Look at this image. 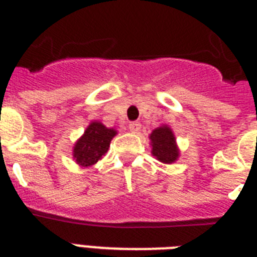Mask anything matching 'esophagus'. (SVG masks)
Here are the masks:
<instances>
[{
    "instance_id": "1",
    "label": "esophagus",
    "mask_w": 257,
    "mask_h": 257,
    "mask_svg": "<svg viewBox=\"0 0 257 257\" xmlns=\"http://www.w3.org/2000/svg\"><path fill=\"white\" fill-rule=\"evenodd\" d=\"M140 126H142V124H140L139 122H131V123L128 124V130H130V133L136 134L140 130Z\"/></svg>"
}]
</instances>
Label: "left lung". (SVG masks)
I'll return each mask as SVG.
<instances>
[{
  "mask_svg": "<svg viewBox=\"0 0 257 257\" xmlns=\"http://www.w3.org/2000/svg\"><path fill=\"white\" fill-rule=\"evenodd\" d=\"M152 147V156L160 162L171 165L176 162L180 156V149L176 144V138L169 124H161L149 135Z\"/></svg>",
  "mask_w": 257,
  "mask_h": 257,
  "instance_id": "1",
  "label": "left lung"
}]
</instances>
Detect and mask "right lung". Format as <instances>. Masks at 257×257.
Segmentation results:
<instances>
[{
	"mask_svg": "<svg viewBox=\"0 0 257 257\" xmlns=\"http://www.w3.org/2000/svg\"><path fill=\"white\" fill-rule=\"evenodd\" d=\"M117 130L108 128L99 121L90 122L82 136L73 145V160L79 167H90L108 152Z\"/></svg>",
	"mask_w": 257,
	"mask_h": 257,
	"instance_id": "obj_1",
	"label": "right lung"
}]
</instances>
